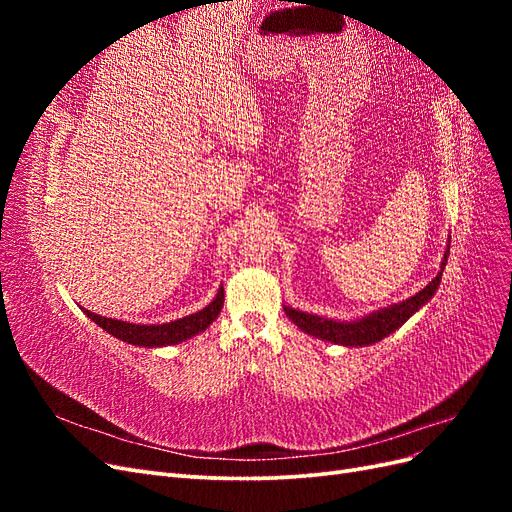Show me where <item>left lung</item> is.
<instances>
[{
  "instance_id": "obj_1",
  "label": "left lung",
  "mask_w": 512,
  "mask_h": 512,
  "mask_svg": "<svg viewBox=\"0 0 512 512\" xmlns=\"http://www.w3.org/2000/svg\"><path fill=\"white\" fill-rule=\"evenodd\" d=\"M448 252H451V243L446 245L440 273L433 277V280L423 290H418L414 297L401 301V303H395V305H389L384 309H378V312H371L359 320L339 322V320L301 312V309H292L290 305H284V312L303 333L314 335V337L322 339V342L350 346V348L376 344V342H380V339L389 337L393 331H397L401 324H404L410 316H414L418 309H421L433 297V294H436V290L442 282V271L446 267Z\"/></svg>"
}]
</instances>
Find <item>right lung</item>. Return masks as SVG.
I'll return each mask as SVG.
<instances>
[{"mask_svg":"<svg viewBox=\"0 0 512 512\" xmlns=\"http://www.w3.org/2000/svg\"><path fill=\"white\" fill-rule=\"evenodd\" d=\"M224 307V286L215 294L213 301L200 309L196 314H190L185 318L164 322V324H134V322H123L115 318H104L100 314L89 312L83 309L87 318L94 320L98 327H102L106 333L121 339V342H128L132 346H145V348H160V346H173L181 344L185 339H190L198 333H203L209 324L220 316Z\"/></svg>","mask_w":512,"mask_h":512,"instance_id":"add662e5","label":"right lung"}]
</instances>
